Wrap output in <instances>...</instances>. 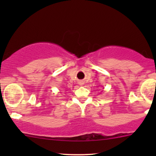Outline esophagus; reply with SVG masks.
Wrapping results in <instances>:
<instances>
[{
    "label": "esophagus",
    "mask_w": 156,
    "mask_h": 156,
    "mask_svg": "<svg viewBox=\"0 0 156 156\" xmlns=\"http://www.w3.org/2000/svg\"><path fill=\"white\" fill-rule=\"evenodd\" d=\"M80 84H83V82H80Z\"/></svg>",
    "instance_id": "obj_1"
}]
</instances>
